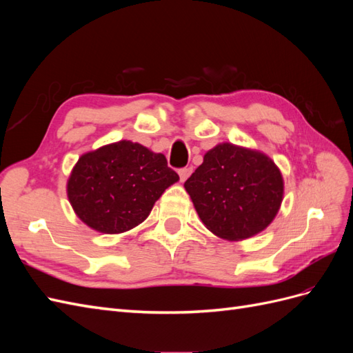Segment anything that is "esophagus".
<instances>
[{"label":"esophagus","instance_id":"34e87169","mask_svg":"<svg viewBox=\"0 0 353 353\" xmlns=\"http://www.w3.org/2000/svg\"><path fill=\"white\" fill-rule=\"evenodd\" d=\"M191 172H193V168H181V169H178V174H179L181 181H185L190 176Z\"/></svg>","mask_w":353,"mask_h":353}]
</instances>
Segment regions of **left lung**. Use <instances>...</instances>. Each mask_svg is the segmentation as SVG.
I'll return each instance as SVG.
<instances>
[{
	"instance_id": "8db88e82",
	"label": "left lung",
	"mask_w": 353,
	"mask_h": 353,
	"mask_svg": "<svg viewBox=\"0 0 353 353\" xmlns=\"http://www.w3.org/2000/svg\"><path fill=\"white\" fill-rule=\"evenodd\" d=\"M206 228L239 241L270 225L280 209V169L263 153L223 143L209 150L184 184Z\"/></svg>"
}]
</instances>
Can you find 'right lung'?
I'll list each match as a JSON object with an SVG mask.
<instances>
[{
    "label": "right lung",
    "mask_w": 353,
    "mask_h": 353,
    "mask_svg": "<svg viewBox=\"0 0 353 353\" xmlns=\"http://www.w3.org/2000/svg\"><path fill=\"white\" fill-rule=\"evenodd\" d=\"M178 179L163 154L123 140L79 157L68 181V197L88 227L117 234L141 223Z\"/></svg>",
    "instance_id": "add662e5"
}]
</instances>
